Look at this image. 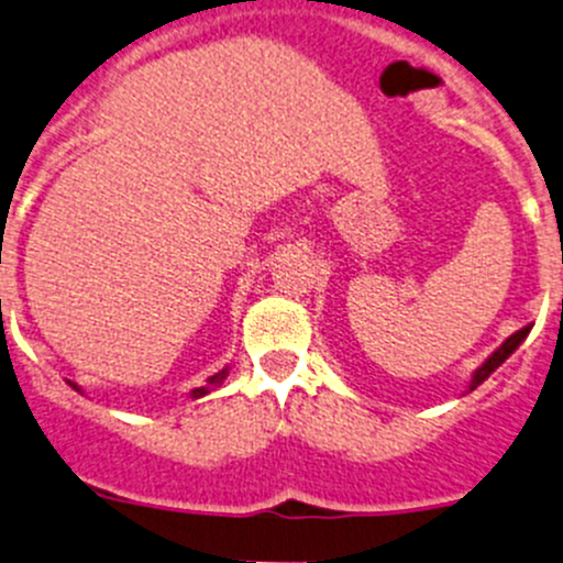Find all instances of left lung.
<instances>
[{
  "label": "left lung",
  "instance_id": "8db88e82",
  "mask_svg": "<svg viewBox=\"0 0 563 563\" xmlns=\"http://www.w3.org/2000/svg\"><path fill=\"white\" fill-rule=\"evenodd\" d=\"M531 327H533V324H528V327H522V330H517L515 335H511V338H506V341L500 343V349H495V352L489 354V360H487V363H484L482 368H478L476 374H473V385H471V390H473V387H478V385H482V382L487 379V376L493 374V371L498 368V365L504 363V360L509 357V354L515 352L517 346H520V343H522V338H526L528 332H531Z\"/></svg>",
  "mask_w": 563,
  "mask_h": 563
}]
</instances>
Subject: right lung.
<instances>
[{"mask_svg": "<svg viewBox=\"0 0 563 563\" xmlns=\"http://www.w3.org/2000/svg\"><path fill=\"white\" fill-rule=\"evenodd\" d=\"M222 379H225V371H220V374H214V376H211V379H209V387H195V390H192V398H200V396H206V393H209L211 387H217V385H220ZM74 387H76V385H74Z\"/></svg>", "mask_w": 563, "mask_h": 563, "instance_id": "add662e5", "label": "right lung"}]
</instances>
